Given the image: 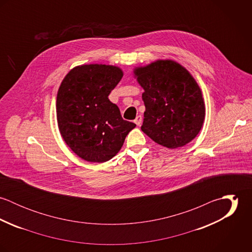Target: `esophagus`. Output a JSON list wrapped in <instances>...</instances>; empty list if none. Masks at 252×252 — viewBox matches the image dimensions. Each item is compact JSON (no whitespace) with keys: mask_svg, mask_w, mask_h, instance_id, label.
I'll use <instances>...</instances> for the list:
<instances>
[{"mask_svg":"<svg viewBox=\"0 0 252 252\" xmlns=\"http://www.w3.org/2000/svg\"><path fill=\"white\" fill-rule=\"evenodd\" d=\"M142 121H143V118H142V116H141V115H138V116L136 117V119L134 120V122L137 124V126H141Z\"/></svg>","mask_w":252,"mask_h":252,"instance_id":"34e87169","label":"esophagus"}]
</instances>
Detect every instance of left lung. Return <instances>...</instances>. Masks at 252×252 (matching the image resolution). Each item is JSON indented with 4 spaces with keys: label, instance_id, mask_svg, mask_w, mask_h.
I'll return each mask as SVG.
<instances>
[{
    "label": "left lung",
    "instance_id": "1",
    "mask_svg": "<svg viewBox=\"0 0 252 252\" xmlns=\"http://www.w3.org/2000/svg\"><path fill=\"white\" fill-rule=\"evenodd\" d=\"M133 72L144 90V134L170 149L194 140L203 127L206 107L192 74L171 59L136 67Z\"/></svg>",
    "mask_w": 252,
    "mask_h": 252
}]
</instances>
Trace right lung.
<instances>
[{"mask_svg": "<svg viewBox=\"0 0 252 252\" xmlns=\"http://www.w3.org/2000/svg\"><path fill=\"white\" fill-rule=\"evenodd\" d=\"M123 76L112 65L72 68L62 80L56 99L57 123L67 145L81 159L104 163L115 156L136 127L122 118L108 95Z\"/></svg>", "mask_w": 252, "mask_h": 252, "instance_id": "add662e5", "label": "right lung"}]
</instances>
